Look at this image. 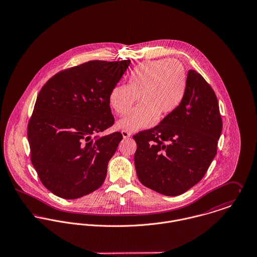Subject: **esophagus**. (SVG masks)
<instances>
[{
	"label": "esophagus",
	"instance_id": "obj_1",
	"mask_svg": "<svg viewBox=\"0 0 257 257\" xmlns=\"http://www.w3.org/2000/svg\"><path fill=\"white\" fill-rule=\"evenodd\" d=\"M121 134H122V136H123L124 139L131 137V133H129L128 131H125V130H122V131H121Z\"/></svg>",
	"mask_w": 257,
	"mask_h": 257
}]
</instances>
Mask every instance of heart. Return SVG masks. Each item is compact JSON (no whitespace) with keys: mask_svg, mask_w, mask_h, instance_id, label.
Segmentation results:
<instances>
[{"mask_svg":"<svg viewBox=\"0 0 257 257\" xmlns=\"http://www.w3.org/2000/svg\"><path fill=\"white\" fill-rule=\"evenodd\" d=\"M187 87V74L181 62L160 59L139 64L129 75L128 85L117 84L109 93V105L117 115L126 114L139 97L140 103L117 127L135 132L154 126L181 104Z\"/></svg>","mask_w":257,"mask_h":257,"instance_id":"b5f03b06","label":"heart"}]
</instances>
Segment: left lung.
Here are the masks:
<instances>
[{
    "instance_id": "obj_1",
    "label": "left lung",
    "mask_w": 257,
    "mask_h": 257,
    "mask_svg": "<svg viewBox=\"0 0 257 257\" xmlns=\"http://www.w3.org/2000/svg\"><path fill=\"white\" fill-rule=\"evenodd\" d=\"M223 122L213 88L194 70L178 108L156 127L134 135V161L143 185L177 196L197 184L217 154Z\"/></svg>"
}]
</instances>
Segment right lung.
Wrapping results in <instances>:
<instances>
[{
    "label": "right lung",
    "instance_id": "add662e5",
    "mask_svg": "<svg viewBox=\"0 0 257 257\" xmlns=\"http://www.w3.org/2000/svg\"><path fill=\"white\" fill-rule=\"evenodd\" d=\"M130 60L88 61L53 76L39 91L29 119L31 163L42 184L64 199L98 189L122 134L113 125L109 93Z\"/></svg>",
    "mask_w": 257,
    "mask_h": 257
}]
</instances>
